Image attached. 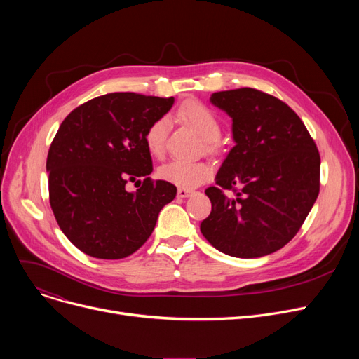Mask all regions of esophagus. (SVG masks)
I'll return each mask as SVG.
<instances>
[{
	"instance_id": "1",
	"label": "esophagus",
	"mask_w": 359,
	"mask_h": 359,
	"mask_svg": "<svg viewBox=\"0 0 359 359\" xmlns=\"http://www.w3.org/2000/svg\"><path fill=\"white\" fill-rule=\"evenodd\" d=\"M192 194H194V191L186 189V187H179V189H177V196L179 198H187V196H191Z\"/></svg>"
}]
</instances>
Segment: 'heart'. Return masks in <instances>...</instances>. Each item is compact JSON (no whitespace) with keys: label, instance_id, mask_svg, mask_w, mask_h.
<instances>
[{"label":"heart","instance_id":"b5f03b06","mask_svg":"<svg viewBox=\"0 0 359 359\" xmlns=\"http://www.w3.org/2000/svg\"><path fill=\"white\" fill-rule=\"evenodd\" d=\"M177 116L191 125L201 138L206 141V147L212 148L214 141H217L221 135V122L217 116V113L208 107L206 104L192 100L184 103L179 110ZM168 132V119L161 116L151 123L144 135V142L148 149V153L154 157H161L165 149V140ZM212 168L206 163H189L182 160H172L165 164H163L158 168V176L173 184H177L180 187H196L205 180L211 177Z\"/></svg>","mask_w":359,"mask_h":359}]
</instances>
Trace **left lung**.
<instances>
[{"label": "left lung", "instance_id": "obj_1", "mask_svg": "<svg viewBox=\"0 0 359 359\" xmlns=\"http://www.w3.org/2000/svg\"><path fill=\"white\" fill-rule=\"evenodd\" d=\"M211 103L233 119L236 145L205 191L212 210L201 231L225 255H271L294 238L318 196V149L297 113L271 94L243 87L214 93Z\"/></svg>", "mask_w": 359, "mask_h": 359}]
</instances>
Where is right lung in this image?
<instances>
[{"label": "right lung", "instance_id": "add662e5", "mask_svg": "<svg viewBox=\"0 0 359 359\" xmlns=\"http://www.w3.org/2000/svg\"><path fill=\"white\" fill-rule=\"evenodd\" d=\"M175 103L137 93H110L74 109L50 144L49 202L60 229L83 253L123 259L153 233L176 186L151 180L147 128ZM143 184L128 193V181Z\"/></svg>", "mask_w": 359, "mask_h": 359}]
</instances>
